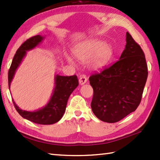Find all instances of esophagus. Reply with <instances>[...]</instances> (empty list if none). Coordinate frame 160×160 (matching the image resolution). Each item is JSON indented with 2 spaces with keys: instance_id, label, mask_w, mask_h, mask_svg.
Listing matches in <instances>:
<instances>
[{
  "instance_id": "34e87169",
  "label": "esophagus",
  "mask_w": 160,
  "mask_h": 160,
  "mask_svg": "<svg viewBox=\"0 0 160 160\" xmlns=\"http://www.w3.org/2000/svg\"><path fill=\"white\" fill-rule=\"evenodd\" d=\"M87 77L86 76H84V75H82V76H80L79 77V83L82 85V84H85L87 82Z\"/></svg>"
}]
</instances>
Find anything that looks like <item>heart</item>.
<instances>
[{
    "label": "heart",
    "mask_w": 160,
    "mask_h": 160,
    "mask_svg": "<svg viewBox=\"0 0 160 160\" xmlns=\"http://www.w3.org/2000/svg\"><path fill=\"white\" fill-rule=\"evenodd\" d=\"M74 53L78 60L82 61L91 58V67L95 70H100L106 67L111 60L112 49L109 45H104L103 42L90 40L81 44Z\"/></svg>",
    "instance_id": "1"
}]
</instances>
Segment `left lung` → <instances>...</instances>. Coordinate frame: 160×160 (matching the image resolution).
Segmentation results:
<instances>
[{
	"label": "left lung",
	"mask_w": 160,
	"mask_h": 160,
	"mask_svg": "<svg viewBox=\"0 0 160 160\" xmlns=\"http://www.w3.org/2000/svg\"><path fill=\"white\" fill-rule=\"evenodd\" d=\"M126 40L120 59L89 78L93 89L91 108L98 119L108 123L119 122L136 110L148 77L143 50L128 32Z\"/></svg>",
	"instance_id": "8db88e82"
}]
</instances>
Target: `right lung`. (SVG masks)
I'll return each instance as SVG.
<instances>
[{
  "mask_svg": "<svg viewBox=\"0 0 160 160\" xmlns=\"http://www.w3.org/2000/svg\"><path fill=\"white\" fill-rule=\"evenodd\" d=\"M42 39V36L40 35L32 36L24 42L16 51L8 72L9 88L17 67L25 56L26 51L34 48ZM78 86V79L76 75L71 76L57 75L56 76V87L54 88L52 96L46 107L34 112H29L20 109L12 100L13 104L18 113L27 120L36 124H52L58 122L63 116L68 99Z\"/></svg>",
  "mask_w": 160,
  "mask_h": 160,
  "instance_id": "1",
  "label": "right lung"
}]
</instances>
